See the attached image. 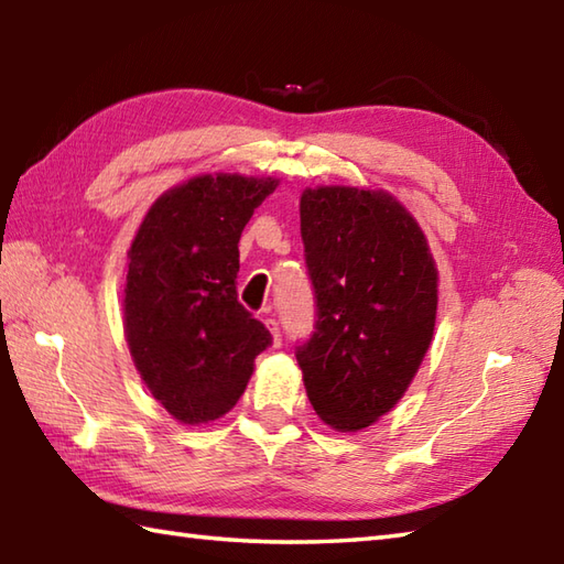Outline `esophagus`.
<instances>
[{
    "label": "esophagus",
    "mask_w": 564,
    "mask_h": 564,
    "mask_svg": "<svg viewBox=\"0 0 564 564\" xmlns=\"http://www.w3.org/2000/svg\"><path fill=\"white\" fill-rule=\"evenodd\" d=\"M267 327H269V332H271L273 344H275V346H281V325H279V319L269 317V319H267Z\"/></svg>",
    "instance_id": "esophagus-1"
}]
</instances>
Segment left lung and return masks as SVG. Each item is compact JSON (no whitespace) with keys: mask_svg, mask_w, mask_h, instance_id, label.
<instances>
[{"mask_svg":"<svg viewBox=\"0 0 564 564\" xmlns=\"http://www.w3.org/2000/svg\"><path fill=\"white\" fill-rule=\"evenodd\" d=\"M301 235L317 307L295 349L310 404L332 429H366L398 404L434 337V257L386 191L307 188Z\"/></svg>","mask_w":564,"mask_h":564,"instance_id":"obj_1","label":"left lung"}]
</instances>
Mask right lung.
I'll list each match as a JSON object with an SVG mask.
<instances>
[{
    "instance_id": "obj_1",
    "label": "right lung",
    "mask_w": 564,
    "mask_h": 564,
    "mask_svg": "<svg viewBox=\"0 0 564 564\" xmlns=\"http://www.w3.org/2000/svg\"><path fill=\"white\" fill-rule=\"evenodd\" d=\"M275 178L203 174L166 191L128 251L123 325L140 378L176 422L242 398L271 334L237 301L239 237Z\"/></svg>"
}]
</instances>
